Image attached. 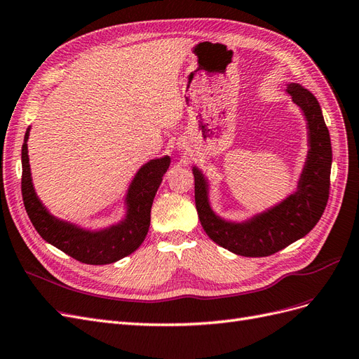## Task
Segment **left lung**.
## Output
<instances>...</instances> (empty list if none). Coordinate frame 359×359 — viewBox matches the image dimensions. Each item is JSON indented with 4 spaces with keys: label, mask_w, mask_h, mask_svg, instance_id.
Listing matches in <instances>:
<instances>
[{
    "label": "left lung",
    "mask_w": 359,
    "mask_h": 359,
    "mask_svg": "<svg viewBox=\"0 0 359 359\" xmlns=\"http://www.w3.org/2000/svg\"><path fill=\"white\" fill-rule=\"evenodd\" d=\"M286 94L302 110L307 130V155L298 182L283 200L240 221L215 212L212 182L203 168L192 165L195 205L200 222L216 245L241 257H269L307 236L328 201L332 150L330 133L316 97L299 83H287Z\"/></svg>",
    "instance_id": "8db88e82"
}]
</instances>
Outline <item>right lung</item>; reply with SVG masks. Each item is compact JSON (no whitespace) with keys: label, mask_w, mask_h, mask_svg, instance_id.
I'll list each match as a JSON object with an SVG mask.
<instances>
[{"label":"right lung","mask_w":359,"mask_h":359,"mask_svg":"<svg viewBox=\"0 0 359 359\" xmlns=\"http://www.w3.org/2000/svg\"><path fill=\"white\" fill-rule=\"evenodd\" d=\"M31 126L22 144V196L34 228L43 240L72 258L90 265L116 262L131 255L144 241L150 225V209L163 183L171 158L164 155L149 159L137 170L123 195V216L104 226H83L52 215L36 192L28 156Z\"/></svg>","instance_id":"add662e5"}]
</instances>
